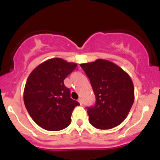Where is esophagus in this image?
<instances>
[{
  "label": "esophagus",
  "instance_id": "1",
  "mask_svg": "<svg viewBox=\"0 0 160 160\" xmlns=\"http://www.w3.org/2000/svg\"><path fill=\"white\" fill-rule=\"evenodd\" d=\"M78 102H79V103L80 104V105H82V104H83V99H82V98H79L78 99Z\"/></svg>",
  "mask_w": 160,
  "mask_h": 160
}]
</instances>
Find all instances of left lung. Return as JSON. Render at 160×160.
<instances>
[{
  "label": "left lung",
  "mask_w": 160,
  "mask_h": 160,
  "mask_svg": "<svg viewBox=\"0 0 160 160\" xmlns=\"http://www.w3.org/2000/svg\"><path fill=\"white\" fill-rule=\"evenodd\" d=\"M89 78L96 102L87 107L89 122L98 129L115 128L126 119L134 101V89L130 76L108 60L80 64Z\"/></svg>",
  "instance_id": "left-lung-1"
}]
</instances>
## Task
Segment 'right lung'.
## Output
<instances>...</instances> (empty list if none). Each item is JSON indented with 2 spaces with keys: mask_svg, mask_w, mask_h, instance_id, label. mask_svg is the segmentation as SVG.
<instances>
[{
  "mask_svg": "<svg viewBox=\"0 0 160 160\" xmlns=\"http://www.w3.org/2000/svg\"><path fill=\"white\" fill-rule=\"evenodd\" d=\"M77 66L62 58H51L29 74L23 94L25 106L33 121L43 129L61 131L70 124L72 110L80 104L70 98L64 80Z\"/></svg>",
  "mask_w": 160,
  "mask_h": 160,
  "instance_id": "obj_1",
  "label": "right lung"
}]
</instances>
